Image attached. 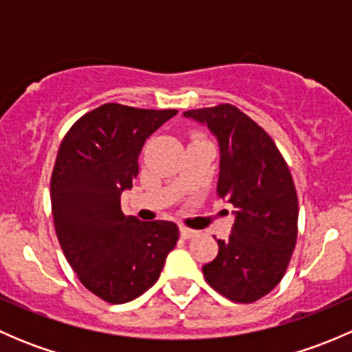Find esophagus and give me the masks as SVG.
<instances>
[{"instance_id": "obj_1", "label": "esophagus", "mask_w": 352, "mask_h": 352, "mask_svg": "<svg viewBox=\"0 0 352 352\" xmlns=\"http://www.w3.org/2000/svg\"><path fill=\"white\" fill-rule=\"evenodd\" d=\"M196 233H197L196 230H190V228H187V226L180 225V235H182V239H190V236H194Z\"/></svg>"}]
</instances>
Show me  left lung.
<instances>
[{
  "mask_svg": "<svg viewBox=\"0 0 352 352\" xmlns=\"http://www.w3.org/2000/svg\"><path fill=\"white\" fill-rule=\"evenodd\" d=\"M184 116L208 124L218 138L216 192L233 204L232 235L202 265L208 285L235 303H254L285 276L298 236V196L287 163L272 138L232 104Z\"/></svg>",
  "mask_w": 352,
  "mask_h": 352,
  "instance_id": "8db88e82",
  "label": "left lung"
}]
</instances>
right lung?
Returning a JSON list of instances; mask_svg holds the SVG:
<instances>
[{
	"label": "right lung",
	"instance_id": "obj_1",
	"mask_svg": "<svg viewBox=\"0 0 352 352\" xmlns=\"http://www.w3.org/2000/svg\"><path fill=\"white\" fill-rule=\"evenodd\" d=\"M175 113L104 104L80 117L59 146L51 177L56 235L81 285L107 303L153 286L179 240L175 223L140 221L120 209L144 141Z\"/></svg>",
	"mask_w": 352,
	"mask_h": 352
}]
</instances>
